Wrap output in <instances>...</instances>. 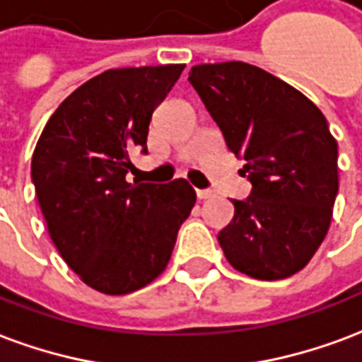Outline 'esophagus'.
Instances as JSON below:
<instances>
[{
    "label": "esophagus",
    "mask_w": 362,
    "mask_h": 362,
    "mask_svg": "<svg viewBox=\"0 0 362 362\" xmlns=\"http://www.w3.org/2000/svg\"><path fill=\"white\" fill-rule=\"evenodd\" d=\"M214 192L210 191V189H197V197H199L200 200H204V199H210L212 197Z\"/></svg>",
    "instance_id": "obj_1"
}]
</instances>
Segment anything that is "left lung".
<instances>
[{"label":"left lung","instance_id":"8db88e82","mask_svg":"<svg viewBox=\"0 0 362 362\" xmlns=\"http://www.w3.org/2000/svg\"><path fill=\"white\" fill-rule=\"evenodd\" d=\"M189 83L245 160L250 194L218 241L235 270L286 279L308 264L328 233L337 197V142L305 94L243 62L197 65Z\"/></svg>","mask_w":362,"mask_h":362}]
</instances>
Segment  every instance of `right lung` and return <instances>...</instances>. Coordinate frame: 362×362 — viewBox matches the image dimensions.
<instances>
[{
    "label": "right lung",
    "instance_id": "obj_1",
    "mask_svg": "<svg viewBox=\"0 0 362 362\" xmlns=\"http://www.w3.org/2000/svg\"><path fill=\"white\" fill-rule=\"evenodd\" d=\"M183 69L104 71L63 100L36 144L30 173L49 237L96 291L125 295L158 278L197 202L185 179H125L129 154L148 152L152 113Z\"/></svg>",
    "mask_w": 362,
    "mask_h": 362
}]
</instances>
